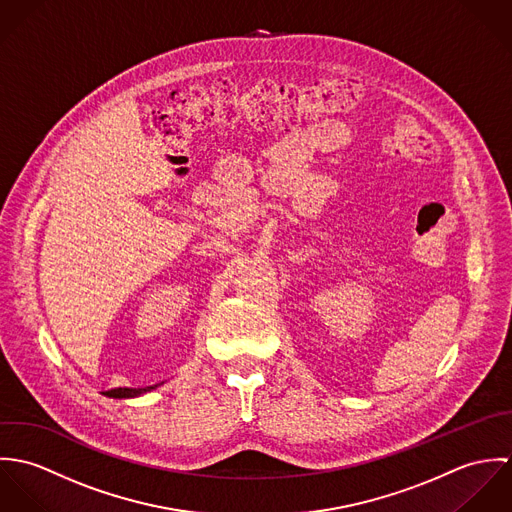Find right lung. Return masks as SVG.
<instances>
[{"label": "right lung", "mask_w": 512, "mask_h": 512, "mask_svg": "<svg viewBox=\"0 0 512 512\" xmlns=\"http://www.w3.org/2000/svg\"><path fill=\"white\" fill-rule=\"evenodd\" d=\"M155 388H157V384L146 386V388H114V390L104 392V396H110V398H136V396H142V394L151 392Z\"/></svg>", "instance_id": "1"}]
</instances>
